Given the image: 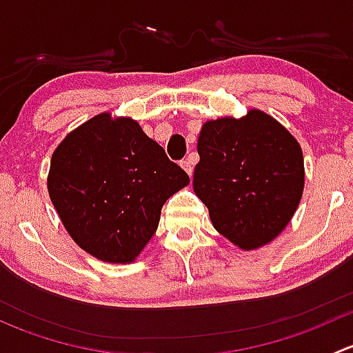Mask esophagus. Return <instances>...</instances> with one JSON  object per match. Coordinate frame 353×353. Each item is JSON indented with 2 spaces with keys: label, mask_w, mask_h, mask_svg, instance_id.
Returning a JSON list of instances; mask_svg holds the SVG:
<instances>
[{
  "label": "esophagus",
  "mask_w": 353,
  "mask_h": 353,
  "mask_svg": "<svg viewBox=\"0 0 353 353\" xmlns=\"http://www.w3.org/2000/svg\"><path fill=\"white\" fill-rule=\"evenodd\" d=\"M193 165H194V163H193V160L190 159V157H188V159H184L183 162H181V167L186 170L188 176H193Z\"/></svg>",
  "instance_id": "esophagus-1"
}]
</instances>
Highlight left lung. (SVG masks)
Instances as JSON below:
<instances>
[{
    "mask_svg": "<svg viewBox=\"0 0 353 353\" xmlns=\"http://www.w3.org/2000/svg\"><path fill=\"white\" fill-rule=\"evenodd\" d=\"M198 154L193 190L216 232L243 251L276 239L304 193V155L294 134L249 109L243 117L206 121Z\"/></svg>",
    "mask_w": 353,
    "mask_h": 353,
    "instance_id": "8db88e82",
    "label": "left lung"
}]
</instances>
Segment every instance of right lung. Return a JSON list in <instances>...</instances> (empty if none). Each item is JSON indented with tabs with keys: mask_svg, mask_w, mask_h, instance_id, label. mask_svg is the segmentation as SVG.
Segmentation results:
<instances>
[{
	"mask_svg": "<svg viewBox=\"0 0 353 353\" xmlns=\"http://www.w3.org/2000/svg\"><path fill=\"white\" fill-rule=\"evenodd\" d=\"M190 184L131 117L102 112L66 134L51 157L48 191L66 232L104 263H133L163 203Z\"/></svg>",
	"mask_w": 353,
	"mask_h": 353,
	"instance_id": "add662e5",
	"label": "right lung"
}]
</instances>
